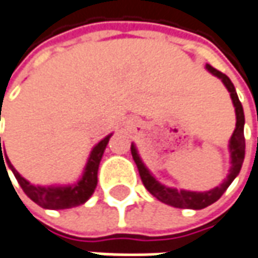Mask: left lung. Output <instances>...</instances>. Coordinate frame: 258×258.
Instances as JSON below:
<instances>
[{
	"instance_id": "left-lung-1",
	"label": "left lung",
	"mask_w": 258,
	"mask_h": 258,
	"mask_svg": "<svg viewBox=\"0 0 258 258\" xmlns=\"http://www.w3.org/2000/svg\"><path fill=\"white\" fill-rule=\"evenodd\" d=\"M206 68L210 73H213L215 76L222 79V82L225 83L227 90L230 92L232 96L233 104L236 107V130L233 133L232 140H230V152H232V168H230V173L227 175L225 182L217 186V188L212 189L209 192H188V190H175V189L166 188L164 185H161L158 180L152 176L151 173L148 172V169L144 166L143 161L140 159L137 150L134 145H131V155L136 162L138 172L141 176L144 186L148 189V192L154 195L158 201L171 205L173 208H180V209H203L206 206H209L212 203H215L217 199H220V196L225 194V190L229 188V185L232 183L233 179L239 175L243 161H244V150H246V141H244V113H243V107L240 103L239 97L236 89L233 86L232 80L226 76L225 73H222L220 70L215 69L213 66L206 64Z\"/></svg>"
}]
</instances>
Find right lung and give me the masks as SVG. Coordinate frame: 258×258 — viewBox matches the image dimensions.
I'll return each instance as SVG.
<instances>
[{
	"mask_svg": "<svg viewBox=\"0 0 258 258\" xmlns=\"http://www.w3.org/2000/svg\"><path fill=\"white\" fill-rule=\"evenodd\" d=\"M110 137H106L104 140H101L94 148H93L90 158L87 161L86 165L85 175L82 180L76 183L75 186H62V188H43V186H33L26 179H24L17 169L11 165V162L8 161V165L11 168V171L15 175V178L18 180L22 190L26 195L32 199L33 202L38 203L39 206L45 209H70L79 206L82 203H85L90 196L93 195L96 185H97V171H99L100 161L103 157V152L106 150L107 144ZM0 161L4 164V155L1 151V138H0ZM5 165V164H4ZM7 171V168H5Z\"/></svg>",
	"mask_w": 258,
	"mask_h": 258,
	"instance_id": "obj_1",
	"label": "right lung"
}]
</instances>
